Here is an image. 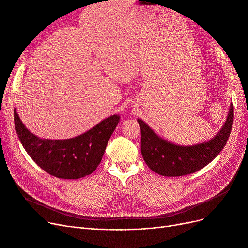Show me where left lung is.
I'll return each instance as SVG.
<instances>
[{
  "label": "left lung",
  "mask_w": 248,
  "mask_h": 248,
  "mask_svg": "<svg viewBox=\"0 0 248 248\" xmlns=\"http://www.w3.org/2000/svg\"><path fill=\"white\" fill-rule=\"evenodd\" d=\"M137 122L141 130V154L148 167L161 176L178 177L204 168L224 149L232 128L233 106L231 101L225 123L217 134L207 141L190 145L168 141L142 119Z\"/></svg>",
  "instance_id": "obj_1"
}]
</instances>
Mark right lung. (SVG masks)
<instances>
[{
  "instance_id": "1",
  "label": "right lung",
  "mask_w": 248,
  "mask_h": 248,
  "mask_svg": "<svg viewBox=\"0 0 248 248\" xmlns=\"http://www.w3.org/2000/svg\"><path fill=\"white\" fill-rule=\"evenodd\" d=\"M14 113L16 134L27 154L48 174L62 179L82 178L96 170L120 119L118 114H114L78 136L46 139L25 126L16 108Z\"/></svg>"
}]
</instances>
